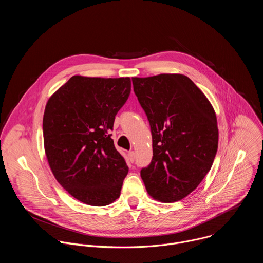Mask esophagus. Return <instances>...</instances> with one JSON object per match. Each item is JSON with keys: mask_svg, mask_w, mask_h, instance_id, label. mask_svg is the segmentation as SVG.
Returning <instances> with one entry per match:
<instances>
[{"mask_svg": "<svg viewBox=\"0 0 263 263\" xmlns=\"http://www.w3.org/2000/svg\"><path fill=\"white\" fill-rule=\"evenodd\" d=\"M128 156H129V159H130L131 162H133V161L135 160V153H134L133 151H130V152L128 153Z\"/></svg>", "mask_w": 263, "mask_h": 263, "instance_id": "1", "label": "esophagus"}]
</instances>
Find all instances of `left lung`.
<instances>
[{"mask_svg":"<svg viewBox=\"0 0 263 263\" xmlns=\"http://www.w3.org/2000/svg\"><path fill=\"white\" fill-rule=\"evenodd\" d=\"M152 132L153 158L140 171L147 194L173 203L193 193L210 171L218 144L214 109L181 73L132 78Z\"/></svg>","mask_w":263,"mask_h":263,"instance_id":"8db88e82","label":"left lung"}]
</instances>
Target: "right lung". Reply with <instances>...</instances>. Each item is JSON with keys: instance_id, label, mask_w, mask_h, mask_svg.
<instances>
[{"instance_id": "add662e5", "label": "right lung", "mask_w": 263, "mask_h": 263, "mask_svg": "<svg viewBox=\"0 0 263 263\" xmlns=\"http://www.w3.org/2000/svg\"><path fill=\"white\" fill-rule=\"evenodd\" d=\"M131 91L126 78L72 76L46 105L43 130L50 168L74 199L106 206L121 195L129 167L108 134Z\"/></svg>"}]
</instances>
